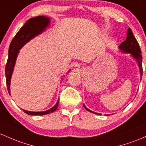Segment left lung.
Masks as SVG:
<instances>
[{
  "label": "left lung",
  "instance_id": "1",
  "mask_svg": "<svg viewBox=\"0 0 146 146\" xmlns=\"http://www.w3.org/2000/svg\"><path fill=\"white\" fill-rule=\"evenodd\" d=\"M119 49L120 50V51L125 54H130V56L137 60V63H138L139 71H140V81L141 80L142 75H143V68H142V56L141 54V51L140 47H139L138 42L136 40L135 37L134 36L133 33H132V30L130 28H128L127 32V36H126L125 40H124L123 42H122L119 45ZM85 109L86 110L89 111V112L94 113L96 114H100L99 113H96L93 111L90 110L86 107L84 104H83ZM106 115L108 116L109 114H106Z\"/></svg>",
  "mask_w": 146,
  "mask_h": 146
}]
</instances>
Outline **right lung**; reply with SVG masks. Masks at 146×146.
I'll list each match as a JSON object with an SVG mask.
<instances>
[{"label": "right lung", "mask_w": 146, "mask_h": 146, "mask_svg": "<svg viewBox=\"0 0 146 146\" xmlns=\"http://www.w3.org/2000/svg\"><path fill=\"white\" fill-rule=\"evenodd\" d=\"M50 22V18L44 16H38L36 17L32 18L25 23L11 40L9 47L8 59L5 66L6 83H7V90L9 95L11 94L10 83L11 75L14 71V65H15L18 54L19 53V50L29 40L43 32L45 30V28H47V26L49 25ZM70 71V70H69L68 72ZM58 102H59V99L52 108L47 110L46 111H43V112H32V111L25 110H23V111L29 115H45L49 113L54 112L58 107Z\"/></svg>", "instance_id": "add662e5"}]
</instances>
